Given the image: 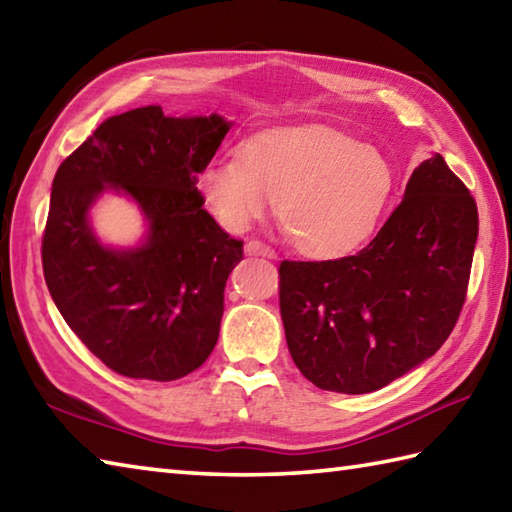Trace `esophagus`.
<instances>
[{"instance_id":"obj_1","label":"esophagus","mask_w":512,"mask_h":512,"mask_svg":"<svg viewBox=\"0 0 512 512\" xmlns=\"http://www.w3.org/2000/svg\"><path fill=\"white\" fill-rule=\"evenodd\" d=\"M246 253L248 255H264V257H275V250L270 248L262 239H250L246 244Z\"/></svg>"}]
</instances>
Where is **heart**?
<instances>
[{
    "instance_id": "1",
    "label": "heart",
    "mask_w": 512,
    "mask_h": 512,
    "mask_svg": "<svg viewBox=\"0 0 512 512\" xmlns=\"http://www.w3.org/2000/svg\"><path fill=\"white\" fill-rule=\"evenodd\" d=\"M393 184L382 150L324 126L268 130L246 139L239 157H217L199 173L204 202L226 230L242 233L277 197L279 222L308 255L362 244Z\"/></svg>"
}]
</instances>
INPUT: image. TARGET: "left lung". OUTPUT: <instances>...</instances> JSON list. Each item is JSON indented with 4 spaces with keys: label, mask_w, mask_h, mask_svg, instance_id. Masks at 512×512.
<instances>
[{
    "label": "left lung",
    "mask_w": 512,
    "mask_h": 512,
    "mask_svg": "<svg viewBox=\"0 0 512 512\" xmlns=\"http://www.w3.org/2000/svg\"><path fill=\"white\" fill-rule=\"evenodd\" d=\"M479 217L442 155L419 164L377 237L355 255L279 264L286 344L322 390L362 395L433 357L466 302Z\"/></svg>",
    "instance_id": "obj_1"
}]
</instances>
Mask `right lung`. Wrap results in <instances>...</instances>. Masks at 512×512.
I'll return each mask as SVG.
<instances>
[{"instance_id": "right-lung-1", "label": "right lung", "mask_w": 512, "mask_h": 512, "mask_svg": "<svg viewBox=\"0 0 512 512\" xmlns=\"http://www.w3.org/2000/svg\"><path fill=\"white\" fill-rule=\"evenodd\" d=\"M228 128L219 115L135 108L106 119L57 168L42 237L46 286L70 330L119 375L173 382L217 344L244 242L204 208L197 175ZM106 187L145 210L149 237L139 249H106L89 230L87 208Z\"/></svg>"}]
</instances>
